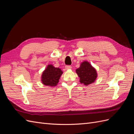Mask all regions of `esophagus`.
I'll list each match as a JSON object with an SVG mask.
<instances>
[{"label":"esophagus","instance_id":"34e87169","mask_svg":"<svg viewBox=\"0 0 134 134\" xmlns=\"http://www.w3.org/2000/svg\"><path fill=\"white\" fill-rule=\"evenodd\" d=\"M65 69L66 70H69V69H71V66L70 65H66L65 66Z\"/></svg>","mask_w":134,"mask_h":134}]
</instances>
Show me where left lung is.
<instances>
[{
  "instance_id": "8db88e82",
  "label": "left lung",
  "mask_w": 134,
  "mask_h": 134,
  "mask_svg": "<svg viewBox=\"0 0 134 134\" xmlns=\"http://www.w3.org/2000/svg\"><path fill=\"white\" fill-rule=\"evenodd\" d=\"M76 72L80 78V83L85 86L94 82L97 77L96 70L87 61L81 63L80 67L76 69Z\"/></svg>"
}]
</instances>
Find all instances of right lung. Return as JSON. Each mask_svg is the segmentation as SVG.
I'll return each mask as SVG.
<instances>
[{"instance_id": "add662e5", "label": "right lung", "mask_w": 134, "mask_h": 134, "mask_svg": "<svg viewBox=\"0 0 134 134\" xmlns=\"http://www.w3.org/2000/svg\"><path fill=\"white\" fill-rule=\"evenodd\" d=\"M62 74L63 71L60 69L55 68L52 65H48L42 72L41 76L42 83L47 86H56Z\"/></svg>"}]
</instances>
